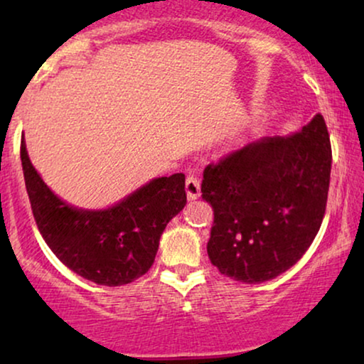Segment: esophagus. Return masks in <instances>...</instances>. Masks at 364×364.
<instances>
[{"mask_svg": "<svg viewBox=\"0 0 364 364\" xmlns=\"http://www.w3.org/2000/svg\"><path fill=\"white\" fill-rule=\"evenodd\" d=\"M186 192L188 200H196L200 197V181L196 176H188L186 181Z\"/></svg>", "mask_w": 364, "mask_h": 364, "instance_id": "34e87169", "label": "esophagus"}]
</instances>
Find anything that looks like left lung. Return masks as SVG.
Here are the masks:
<instances>
[{"mask_svg": "<svg viewBox=\"0 0 364 364\" xmlns=\"http://www.w3.org/2000/svg\"><path fill=\"white\" fill-rule=\"evenodd\" d=\"M331 146L321 114L300 132L262 137L203 171L213 208L207 253L222 275L262 283L308 250L325 217Z\"/></svg>", "mask_w": 364, "mask_h": 364, "instance_id": "8db88e82", "label": "left lung"}]
</instances>
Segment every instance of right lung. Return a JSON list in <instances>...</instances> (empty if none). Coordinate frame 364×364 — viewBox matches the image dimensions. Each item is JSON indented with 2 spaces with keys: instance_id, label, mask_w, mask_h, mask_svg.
<instances>
[{
  "instance_id": "right-lung-1",
  "label": "right lung",
  "mask_w": 364,
  "mask_h": 364,
  "mask_svg": "<svg viewBox=\"0 0 364 364\" xmlns=\"http://www.w3.org/2000/svg\"><path fill=\"white\" fill-rule=\"evenodd\" d=\"M21 164L33 215L44 242L69 270L89 282L121 287L149 272L167 223L186 207V176L152 178L101 210L69 205L49 188L29 161Z\"/></svg>"
}]
</instances>
